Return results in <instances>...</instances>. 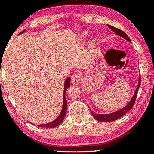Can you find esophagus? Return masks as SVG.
I'll return each mask as SVG.
<instances>
[{"instance_id":"1","label":"esophagus","mask_w":154,"mask_h":154,"mask_svg":"<svg viewBox=\"0 0 154 154\" xmlns=\"http://www.w3.org/2000/svg\"><path fill=\"white\" fill-rule=\"evenodd\" d=\"M79 75L77 74H74L71 77V83L73 85H78L79 83Z\"/></svg>"}]
</instances>
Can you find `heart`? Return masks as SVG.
Segmentation results:
<instances>
[{
	"label": "heart",
	"mask_w": 154,
	"mask_h": 154,
	"mask_svg": "<svg viewBox=\"0 0 154 154\" xmlns=\"http://www.w3.org/2000/svg\"><path fill=\"white\" fill-rule=\"evenodd\" d=\"M88 35V34L86 32H83L82 34V36H83V37H85V36H86Z\"/></svg>",
	"instance_id": "obj_1"
}]
</instances>
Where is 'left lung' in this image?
<instances>
[{
    "label": "left lung",
    "mask_w": 154,
    "mask_h": 154,
    "mask_svg": "<svg viewBox=\"0 0 154 154\" xmlns=\"http://www.w3.org/2000/svg\"><path fill=\"white\" fill-rule=\"evenodd\" d=\"M107 26L110 28V29L113 30L117 35L121 36V37L125 38V39L131 43V41H130V38L128 37V36L124 32H123V31L118 29V28H116L113 26H111V25L107 24ZM140 85V76L139 75V82H138L137 89H136V90H135L134 95H133V96H132V98H131V100H130L129 103L126 106H124V108H122V109H120V110H118L116 112H113V113H109V114H99V113H93L92 111H91V113H92V116H94V118L96 120L100 121V122H112V121L116 120V119L120 118L121 117L123 116L125 113H126L128 111H129L130 109H132V106H133L134 104L135 100H136L137 92H138V90H139Z\"/></svg>",
    "instance_id": "left-lung-1"
}]
</instances>
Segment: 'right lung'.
<instances>
[{"label": "right lung", "mask_w": 154, "mask_h": 154, "mask_svg": "<svg viewBox=\"0 0 154 154\" xmlns=\"http://www.w3.org/2000/svg\"><path fill=\"white\" fill-rule=\"evenodd\" d=\"M24 31H24H22V32H21L19 35L24 33ZM70 85H71V77H68L67 79L65 80V82H64V93H63V104H62V109L60 114L59 115L58 117H57V118H56L51 122H49V123H48V124L38 125V126L45 127V128H54L59 126V125L63 122L65 114L66 113V109H67V100H66V97H65V93H66L67 88L70 87Z\"/></svg>", "instance_id": "add662e5"}]
</instances>
